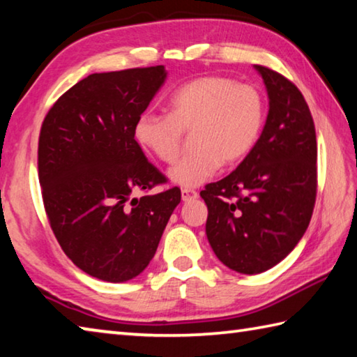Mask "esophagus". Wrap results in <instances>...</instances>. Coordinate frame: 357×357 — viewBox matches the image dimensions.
<instances>
[{
	"instance_id": "1",
	"label": "esophagus",
	"mask_w": 357,
	"mask_h": 357,
	"mask_svg": "<svg viewBox=\"0 0 357 357\" xmlns=\"http://www.w3.org/2000/svg\"><path fill=\"white\" fill-rule=\"evenodd\" d=\"M181 198H183L184 203H189V201L198 198V192L190 190V189H183L181 190Z\"/></svg>"
}]
</instances>
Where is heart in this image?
Instances as JSON below:
<instances>
[{"label": "heart", "mask_w": 357, "mask_h": 357, "mask_svg": "<svg viewBox=\"0 0 357 357\" xmlns=\"http://www.w3.org/2000/svg\"><path fill=\"white\" fill-rule=\"evenodd\" d=\"M264 125V100L248 84L204 76L185 82L168 100V114L142 112L135 140L159 160L176 159L183 134L193 128L197 148L168 172L173 184L193 189L209 181L222 164H236L256 145Z\"/></svg>", "instance_id": "1"}]
</instances>
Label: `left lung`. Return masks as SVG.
<instances>
[{"mask_svg":"<svg viewBox=\"0 0 357 357\" xmlns=\"http://www.w3.org/2000/svg\"><path fill=\"white\" fill-rule=\"evenodd\" d=\"M268 95L261 137L234 172L199 193L206 236L226 267L257 275L290 255L306 232L317 193L312 115L294 84L255 66Z\"/></svg>","mask_w":357,"mask_h":357,"instance_id":"obj_1","label":"left lung"}]
</instances>
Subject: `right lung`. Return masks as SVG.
Segmentation results:
<instances>
[{"mask_svg": "<svg viewBox=\"0 0 357 357\" xmlns=\"http://www.w3.org/2000/svg\"><path fill=\"white\" fill-rule=\"evenodd\" d=\"M167 79L164 66L93 73L50 109L38 139V181L57 242L77 268L107 282L144 271L181 201L134 139L137 116Z\"/></svg>", "mask_w": 357, "mask_h": 357, "instance_id": "1", "label": "right lung"}]
</instances>
